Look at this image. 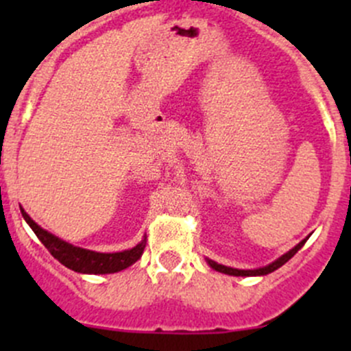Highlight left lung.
<instances>
[{
    "label": "left lung",
    "mask_w": 351,
    "mask_h": 351,
    "mask_svg": "<svg viewBox=\"0 0 351 351\" xmlns=\"http://www.w3.org/2000/svg\"><path fill=\"white\" fill-rule=\"evenodd\" d=\"M307 239H309V236H307L306 239H302V241L297 244L295 247H292V250L287 251L285 254H282L280 258H277V260H275L274 263L267 265V267L256 268V270H238V268H231V267H224V265H219V263H215V261H212V260H207V263L210 265V267L214 268V270L221 271V274L234 275V277H256V275H268V274H271V271L277 270V268H280L282 265H285L287 261H289L290 258H292L293 254H295L297 251H299L300 247L304 246V243H306Z\"/></svg>",
    "instance_id": "1"
}]
</instances>
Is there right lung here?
Instances as JSON below:
<instances>
[{
	"label": "right lung",
	"instance_id": "add662e5",
	"mask_svg": "<svg viewBox=\"0 0 351 351\" xmlns=\"http://www.w3.org/2000/svg\"><path fill=\"white\" fill-rule=\"evenodd\" d=\"M22 210L23 219L27 221V224L30 226L32 231L37 234V238L40 239L42 244L49 250V253L62 263L69 270L77 271V274H93V275H104V274H115V271L125 270L127 267H130L132 263H136L137 260L143 254L144 247H146V239H143L137 246H134L132 250L120 251V253H97V251L83 250V247L73 246V244L62 241L58 236L51 234L45 229H42L40 226L35 221H32L30 215Z\"/></svg>",
	"mask_w": 351,
	"mask_h": 351
}]
</instances>
